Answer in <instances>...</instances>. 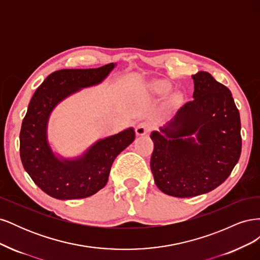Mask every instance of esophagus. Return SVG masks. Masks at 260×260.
Wrapping results in <instances>:
<instances>
[{
    "label": "esophagus",
    "mask_w": 260,
    "mask_h": 260,
    "mask_svg": "<svg viewBox=\"0 0 260 260\" xmlns=\"http://www.w3.org/2000/svg\"><path fill=\"white\" fill-rule=\"evenodd\" d=\"M149 130H151V125H149V123L146 121L139 122L136 127V133L139 137L146 135V133L149 132Z\"/></svg>",
    "instance_id": "1"
}]
</instances>
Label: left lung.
Segmentation results:
<instances>
[{"instance_id":"8db88e82","label":"left lung","mask_w":260,"mask_h":260,"mask_svg":"<svg viewBox=\"0 0 260 260\" xmlns=\"http://www.w3.org/2000/svg\"><path fill=\"white\" fill-rule=\"evenodd\" d=\"M194 100L153 131L151 169L161 192L193 198L221 184L239 161V109L230 90L206 72L192 76Z\"/></svg>"}]
</instances>
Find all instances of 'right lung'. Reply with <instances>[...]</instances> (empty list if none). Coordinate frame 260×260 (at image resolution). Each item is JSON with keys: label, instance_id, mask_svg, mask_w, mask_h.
<instances>
[{"label": "right lung", "instance_id": "right-lung-1", "mask_svg": "<svg viewBox=\"0 0 260 260\" xmlns=\"http://www.w3.org/2000/svg\"><path fill=\"white\" fill-rule=\"evenodd\" d=\"M116 64L100 68L61 69L51 74L31 99L20 130V159L34 182L57 200L84 199L103 188L116 157L136 139L133 128L101 139L75 158L56 155L48 138L49 118L62 100L100 84Z\"/></svg>", "mask_w": 260, "mask_h": 260}]
</instances>
